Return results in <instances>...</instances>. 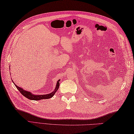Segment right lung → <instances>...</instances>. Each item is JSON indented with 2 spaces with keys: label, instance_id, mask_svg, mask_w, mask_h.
I'll use <instances>...</instances> for the list:
<instances>
[{
  "label": "right lung",
  "instance_id": "obj_1",
  "mask_svg": "<svg viewBox=\"0 0 134 134\" xmlns=\"http://www.w3.org/2000/svg\"><path fill=\"white\" fill-rule=\"evenodd\" d=\"M60 80H59L57 82L56 84V88H55V89L54 90V91L53 92L51 93L50 94H44V95H34V94H32L30 92H28V91H25L23 89H22L20 87H19L18 86L16 85H15L14 82V83L15 84V85L16 86V87L17 88L18 90L21 93V94H22L23 96H24L25 97L27 98L28 99H30V100H40V99H49V98H51L52 97H53L55 93H56L57 90L58 89V87H59L60 86V82L59 81Z\"/></svg>",
  "mask_w": 134,
  "mask_h": 134
}]
</instances>
